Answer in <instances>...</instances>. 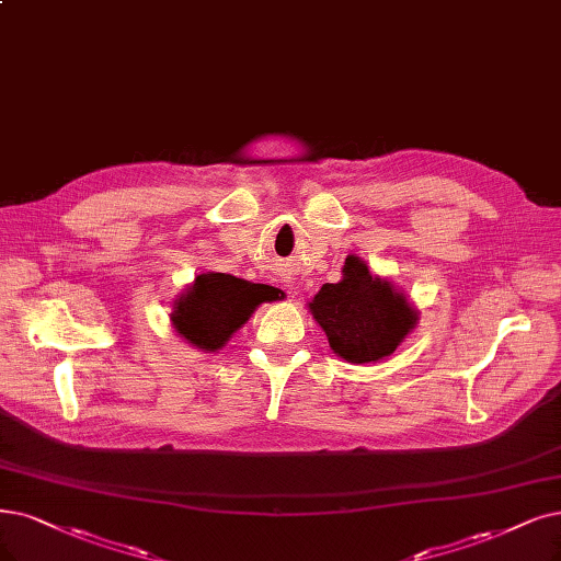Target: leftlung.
Listing matches in <instances>:
<instances>
[{"instance_id": "8db88e82", "label": "left lung", "mask_w": 561, "mask_h": 561, "mask_svg": "<svg viewBox=\"0 0 561 561\" xmlns=\"http://www.w3.org/2000/svg\"><path fill=\"white\" fill-rule=\"evenodd\" d=\"M309 312L342 360L379 363L396 351L419 323V309L386 277L371 275L360 256H346L342 279L323 284Z\"/></svg>"}]
</instances>
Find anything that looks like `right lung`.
Masks as SVG:
<instances>
[{
  "mask_svg": "<svg viewBox=\"0 0 561 561\" xmlns=\"http://www.w3.org/2000/svg\"><path fill=\"white\" fill-rule=\"evenodd\" d=\"M270 288L233 275L201 273L175 298L171 325L186 344L201 348L203 354H217L254 309L270 300Z\"/></svg>",
  "mask_w": 561,
  "mask_h": 561,
  "instance_id": "1",
  "label": "right lung"
}]
</instances>
